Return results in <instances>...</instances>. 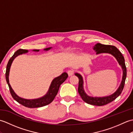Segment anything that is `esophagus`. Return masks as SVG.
Returning a JSON list of instances; mask_svg holds the SVG:
<instances>
[{
	"instance_id": "34e87169",
	"label": "esophagus",
	"mask_w": 133,
	"mask_h": 133,
	"mask_svg": "<svg viewBox=\"0 0 133 133\" xmlns=\"http://www.w3.org/2000/svg\"><path fill=\"white\" fill-rule=\"evenodd\" d=\"M67 73H68V75L69 76H72L73 74H74V72L72 70H69L68 71H67Z\"/></svg>"
}]
</instances>
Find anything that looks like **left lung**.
Returning a JSON list of instances; mask_svg holds the SVG:
<instances>
[{"label":"left lung","mask_w":133,"mask_h":133,"mask_svg":"<svg viewBox=\"0 0 133 133\" xmlns=\"http://www.w3.org/2000/svg\"><path fill=\"white\" fill-rule=\"evenodd\" d=\"M93 50L96 52V54L97 55L100 54H110L114 56L115 58L117 59L118 63H119L121 67H122L123 72L122 81H121L120 85L118 89L113 94L109 96L102 97H93L87 95L85 91H84L83 88V79L82 76L80 74H79V73H75V75L79 78V85L78 91L83 101L85 102L86 103L90 104H92V105L101 106L105 105V104L113 101L121 94V92H122L123 89L126 78V67L125 63V59H124V57L122 54H121V52L118 50L116 47L111 46V45H104L98 43L95 44V46L93 47Z\"/></svg>","instance_id":"left-lung-1"}]
</instances>
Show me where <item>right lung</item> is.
I'll return each instance as SVG.
<instances>
[{"label":"right lung","instance_id":"obj_1","mask_svg":"<svg viewBox=\"0 0 133 133\" xmlns=\"http://www.w3.org/2000/svg\"><path fill=\"white\" fill-rule=\"evenodd\" d=\"M51 48L52 47L46 48V49H44V50L49 51L51 49ZM32 51H33L38 52L39 51V50H33ZM28 52H29V51L27 50L19 49L18 50H17L14 53V54L13 55L12 57L10 58L7 63L6 72H5V79H6L7 83L8 84V87H9L11 95H12V97L14 99L18 102V103L22 104V105H23L25 107H29V108H36V107H43L47 105V104H50V103H51L53 100L54 99L55 96L57 94V93L58 92L59 87H60L61 84L63 83L64 82L66 81L67 77H68V74H67L66 72H64L63 73H62L60 76H59V77H56L52 81L51 83L49 90H48L46 94L44 96H43V97L36 99H24L19 97V96L14 92L10 84V70L11 68V64H12V63L13 61L14 60V59L17 57L18 55L23 54H26Z\"/></svg>","mask_w":133,"mask_h":133}]
</instances>
